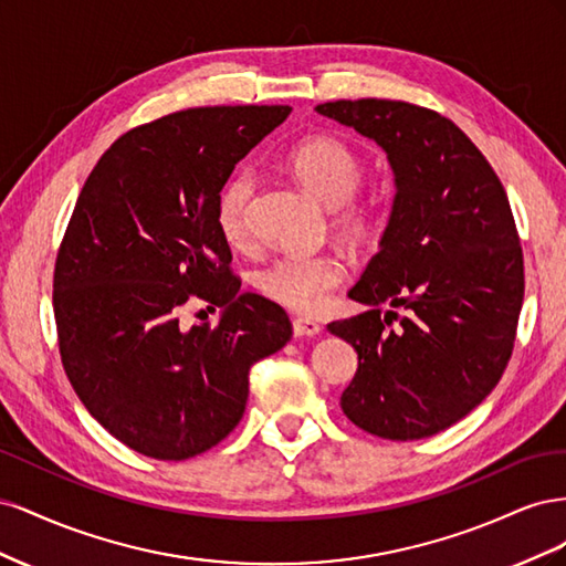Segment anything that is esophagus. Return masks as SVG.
Masks as SVG:
<instances>
[{
    "instance_id": "1",
    "label": "esophagus",
    "mask_w": 566,
    "mask_h": 566,
    "mask_svg": "<svg viewBox=\"0 0 566 566\" xmlns=\"http://www.w3.org/2000/svg\"><path fill=\"white\" fill-rule=\"evenodd\" d=\"M323 331V325L314 318H302V316H295L293 318V333L297 337H314Z\"/></svg>"
}]
</instances>
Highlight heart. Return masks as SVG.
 <instances>
[{
  "label": "heart",
  "instance_id": "b5f03b06",
  "mask_svg": "<svg viewBox=\"0 0 566 566\" xmlns=\"http://www.w3.org/2000/svg\"><path fill=\"white\" fill-rule=\"evenodd\" d=\"M287 167L310 191L331 205V224L352 243H368L378 231V212L368 200L356 198L364 181V163L356 150L335 136H310L287 153ZM256 177L238 169L214 202V221L231 248H243L250 238V202ZM347 262L337 252L283 254L256 271L260 293L285 310L314 314L323 310L333 290L345 281Z\"/></svg>",
  "mask_w": 566,
  "mask_h": 566
}]
</instances>
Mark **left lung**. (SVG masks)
Here are the masks:
<instances>
[{"instance_id": "1", "label": "left lung", "mask_w": 566, "mask_h": 566, "mask_svg": "<svg viewBox=\"0 0 566 566\" xmlns=\"http://www.w3.org/2000/svg\"><path fill=\"white\" fill-rule=\"evenodd\" d=\"M316 111L382 146L397 181L380 252L349 290L368 312L328 323L358 354L339 406L375 437H432L489 397L515 347L524 260L505 188L437 111L389 98ZM385 301L407 316L382 317Z\"/></svg>"}]
</instances>
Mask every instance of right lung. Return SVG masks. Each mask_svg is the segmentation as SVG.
I'll return each mask as SVG.
<instances>
[{"label": "right lung", "instance_id": "obj_1", "mask_svg": "<svg viewBox=\"0 0 566 566\" xmlns=\"http://www.w3.org/2000/svg\"><path fill=\"white\" fill-rule=\"evenodd\" d=\"M290 106L188 108L129 129L84 181L56 254L59 352L84 408L136 453L186 460L229 437L250 368L293 335L279 304L238 293L214 202ZM186 301L226 310L184 332Z\"/></svg>", "mask_w": 566, "mask_h": 566}]
</instances>
